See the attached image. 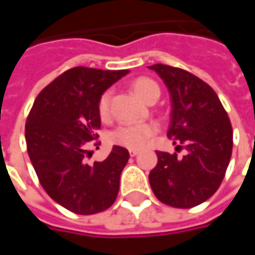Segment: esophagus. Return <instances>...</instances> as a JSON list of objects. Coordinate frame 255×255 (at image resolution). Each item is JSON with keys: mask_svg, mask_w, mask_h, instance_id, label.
<instances>
[{"mask_svg": "<svg viewBox=\"0 0 255 255\" xmlns=\"http://www.w3.org/2000/svg\"><path fill=\"white\" fill-rule=\"evenodd\" d=\"M129 154H130L132 157H134V156H137V154H139V150H134V149H132V150H129Z\"/></svg>", "mask_w": 255, "mask_h": 255, "instance_id": "esophagus-1", "label": "esophagus"}]
</instances>
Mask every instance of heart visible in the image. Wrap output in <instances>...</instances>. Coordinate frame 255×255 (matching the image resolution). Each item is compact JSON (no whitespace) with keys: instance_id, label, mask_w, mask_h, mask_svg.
Here are the masks:
<instances>
[{"instance_id":"obj_1","label":"heart","mask_w":255,"mask_h":255,"mask_svg":"<svg viewBox=\"0 0 255 255\" xmlns=\"http://www.w3.org/2000/svg\"><path fill=\"white\" fill-rule=\"evenodd\" d=\"M133 92L144 102H156L160 96V88L150 78H137L132 84ZM111 99L112 93L106 91L101 95L98 102V112L102 119H108L111 112ZM157 133V126L152 122L146 123H122L116 126L109 133V142L128 149H142L153 136Z\"/></svg>"}]
</instances>
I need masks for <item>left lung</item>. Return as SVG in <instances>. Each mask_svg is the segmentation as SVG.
Wrapping results in <instances>:
<instances>
[{
	"label": "left lung",
	"mask_w": 255,
	"mask_h": 255,
	"mask_svg": "<svg viewBox=\"0 0 255 255\" xmlns=\"http://www.w3.org/2000/svg\"><path fill=\"white\" fill-rule=\"evenodd\" d=\"M166 84L171 98L167 137L187 153L156 152L157 164L149 183L159 200L177 209H191L210 199L220 187L233 150V128L217 93L196 75L180 68L149 66Z\"/></svg>",
	"instance_id": "obj_1"
}]
</instances>
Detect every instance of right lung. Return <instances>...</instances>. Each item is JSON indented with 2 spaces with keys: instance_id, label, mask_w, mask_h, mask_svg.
<instances>
[{
  "instance_id": "1",
  "label": "right lung",
  "mask_w": 255,
  "mask_h": 255,
  "mask_svg": "<svg viewBox=\"0 0 255 255\" xmlns=\"http://www.w3.org/2000/svg\"><path fill=\"white\" fill-rule=\"evenodd\" d=\"M129 74L76 66L36 96L25 123V140L35 173L48 196L75 214H96L112 206L129 152L113 146L103 162L89 164V142L99 137V98ZM101 144L95 143V146Z\"/></svg>"
}]
</instances>
